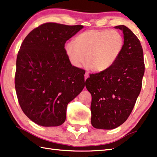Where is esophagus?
<instances>
[{"label":"esophagus","instance_id":"obj_1","mask_svg":"<svg viewBox=\"0 0 157 157\" xmlns=\"http://www.w3.org/2000/svg\"><path fill=\"white\" fill-rule=\"evenodd\" d=\"M88 78H89V73H86L85 74H84V79H85V80Z\"/></svg>","mask_w":157,"mask_h":157}]
</instances>
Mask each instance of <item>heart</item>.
I'll return each instance as SVG.
<instances>
[{
    "mask_svg": "<svg viewBox=\"0 0 157 157\" xmlns=\"http://www.w3.org/2000/svg\"><path fill=\"white\" fill-rule=\"evenodd\" d=\"M122 35L117 30H87L79 33L75 41L65 46L66 53L73 66L85 62L95 72L105 71L118 60L123 51Z\"/></svg>",
    "mask_w": 157,
    "mask_h": 157,
    "instance_id": "1",
    "label": "heart"
}]
</instances>
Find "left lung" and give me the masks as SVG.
<instances>
[{"instance_id":"obj_1","label":"left lung","mask_w":157,"mask_h":157,"mask_svg":"<svg viewBox=\"0 0 157 157\" xmlns=\"http://www.w3.org/2000/svg\"><path fill=\"white\" fill-rule=\"evenodd\" d=\"M114 28L124 33V45L120 56L111 68L91 74L85 82L92 98L91 122L96 128L113 129L126 121L140 94L145 73L139 39L124 25Z\"/></svg>"}]
</instances>
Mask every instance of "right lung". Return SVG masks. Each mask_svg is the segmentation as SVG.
<instances>
[{
  "instance_id": "1",
  "label": "right lung",
  "mask_w": 157,
  "mask_h": 157,
  "mask_svg": "<svg viewBox=\"0 0 157 157\" xmlns=\"http://www.w3.org/2000/svg\"><path fill=\"white\" fill-rule=\"evenodd\" d=\"M82 28L49 22L31 31L21 44L17 57L16 93L22 111L38 125H61L68 103L84 87V71L72 66L64 48Z\"/></svg>"
}]
</instances>
